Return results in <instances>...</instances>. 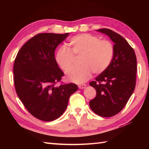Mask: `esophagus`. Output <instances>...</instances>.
Returning a JSON list of instances; mask_svg holds the SVG:
<instances>
[{"mask_svg": "<svg viewBox=\"0 0 149 149\" xmlns=\"http://www.w3.org/2000/svg\"><path fill=\"white\" fill-rule=\"evenodd\" d=\"M86 85L85 84H79L78 86L79 88H80V89H83V88H84L85 87H86Z\"/></svg>", "mask_w": 149, "mask_h": 149, "instance_id": "obj_1", "label": "esophagus"}]
</instances>
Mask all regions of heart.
<instances>
[{
  "instance_id": "heart-1",
  "label": "heart",
  "mask_w": 149,
  "mask_h": 149,
  "mask_svg": "<svg viewBox=\"0 0 149 149\" xmlns=\"http://www.w3.org/2000/svg\"><path fill=\"white\" fill-rule=\"evenodd\" d=\"M70 50L65 46L59 47L55 54V61L63 72L70 68L74 61L79 57L81 65L66 73L69 81L82 83L89 79L91 72L102 74L109 67L113 58L114 47L108 40H100L99 37L90 34L76 35L69 40Z\"/></svg>"
}]
</instances>
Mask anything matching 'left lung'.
<instances>
[{"mask_svg":"<svg viewBox=\"0 0 149 149\" xmlns=\"http://www.w3.org/2000/svg\"><path fill=\"white\" fill-rule=\"evenodd\" d=\"M97 31L110 38L115 43V51L109 67L90 83L97 95L89 104L97 115L111 117L121 111L134 90L136 57L134 49L121 35L108 29Z\"/></svg>","mask_w":149,"mask_h":149,"instance_id":"8db88e82","label":"left lung"}]
</instances>
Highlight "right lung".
Listing matches in <instances>:
<instances>
[{"mask_svg":"<svg viewBox=\"0 0 149 149\" xmlns=\"http://www.w3.org/2000/svg\"><path fill=\"white\" fill-rule=\"evenodd\" d=\"M68 34H36L21 47L15 59L16 92L28 111L43 121L61 116L70 97L78 89L74 83L56 85L64 73L55 61V50Z\"/></svg>","mask_w":149,"mask_h":149,"instance_id":"add662e5","label":"right lung"}]
</instances>
